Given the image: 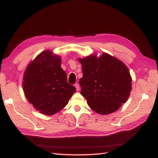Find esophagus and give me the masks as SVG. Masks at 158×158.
<instances>
[{"instance_id": "esophagus-1", "label": "esophagus", "mask_w": 158, "mask_h": 158, "mask_svg": "<svg viewBox=\"0 0 158 158\" xmlns=\"http://www.w3.org/2000/svg\"><path fill=\"white\" fill-rule=\"evenodd\" d=\"M74 86H75L76 90H77V91H79V90H80V85H79V84H78V83L75 84H74Z\"/></svg>"}]
</instances>
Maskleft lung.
<instances>
[{
	"mask_svg": "<svg viewBox=\"0 0 158 158\" xmlns=\"http://www.w3.org/2000/svg\"><path fill=\"white\" fill-rule=\"evenodd\" d=\"M83 76L79 84L89 107L100 114L112 113L130 96L132 78L127 66L106 52L78 59Z\"/></svg>",
	"mask_w": 158,
	"mask_h": 158,
	"instance_id": "obj_1",
	"label": "left lung"
}]
</instances>
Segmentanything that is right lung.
<instances>
[{
	"mask_svg": "<svg viewBox=\"0 0 158 158\" xmlns=\"http://www.w3.org/2000/svg\"><path fill=\"white\" fill-rule=\"evenodd\" d=\"M60 64V56L46 50L27 65L23 74L22 85L26 99L45 115L63 109L76 92L75 87L67 82Z\"/></svg>",
	"mask_w": 158,
	"mask_h": 158,
	"instance_id": "right-lung-1",
	"label": "right lung"
}]
</instances>
